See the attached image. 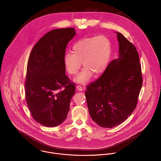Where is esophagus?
Instances as JSON below:
<instances>
[{
	"instance_id": "obj_1",
	"label": "esophagus",
	"mask_w": 161,
	"mask_h": 161,
	"mask_svg": "<svg viewBox=\"0 0 161 161\" xmlns=\"http://www.w3.org/2000/svg\"><path fill=\"white\" fill-rule=\"evenodd\" d=\"M77 89L79 91H83V88H82L80 86H77Z\"/></svg>"
}]
</instances>
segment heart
<instances>
[{"mask_svg": "<svg viewBox=\"0 0 161 161\" xmlns=\"http://www.w3.org/2000/svg\"><path fill=\"white\" fill-rule=\"evenodd\" d=\"M72 51L64 55L65 66L70 74L75 75L82 63L84 68L74 80L84 84L91 80L93 73L99 75L105 70L110 59L112 45L107 36L99 35L79 40L74 44Z\"/></svg>", "mask_w": 161, "mask_h": 161, "instance_id": "1", "label": "heart"}]
</instances>
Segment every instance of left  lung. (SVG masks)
Listing matches in <instances>:
<instances>
[{"mask_svg": "<svg viewBox=\"0 0 161 161\" xmlns=\"http://www.w3.org/2000/svg\"><path fill=\"white\" fill-rule=\"evenodd\" d=\"M118 58L103 74L87 86L85 92L93 121L103 128L121 124L135 109L142 79L136 48L121 33L116 32Z\"/></svg>", "mask_w": 161, "mask_h": 161, "instance_id": "left-lung-1", "label": "left lung"}]
</instances>
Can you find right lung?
Wrapping results in <instances>:
<instances>
[{
	"label": "right lung",
	"instance_id": "add662e5",
	"mask_svg": "<svg viewBox=\"0 0 161 161\" xmlns=\"http://www.w3.org/2000/svg\"><path fill=\"white\" fill-rule=\"evenodd\" d=\"M75 35L72 28L51 30L37 42L30 54L26 100L34 119L43 126H58L68 114L75 87L66 75L64 58L66 46Z\"/></svg>",
	"mask_w": 161,
	"mask_h": 161
}]
</instances>
